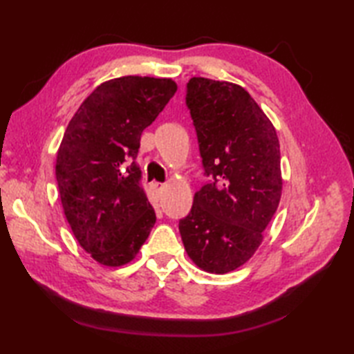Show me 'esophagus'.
Wrapping results in <instances>:
<instances>
[{
  "label": "esophagus",
  "instance_id": "esophagus-1",
  "mask_svg": "<svg viewBox=\"0 0 354 354\" xmlns=\"http://www.w3.org/2000/svg\"><path fill=\"white\" fill-rule=\"evenodd\" d=\"M153 189L156 193H162V190L165 189V184L162 183H153Z\"/></svg>",
  "mask_w": 354,
  "mask_h": 354
}]
</instances>
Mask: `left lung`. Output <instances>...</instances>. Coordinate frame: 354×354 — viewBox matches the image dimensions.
Wrapping results in <instances>:
<instances>
[{
    "label": "left lung",
    "mask_w": 354,
    "mask_h": 354,
    "mask_svg": "<svg viewBox=\"0 0 354 354\" xmlns=\"http://www.w3.org/2000/svg\"><path fill=\"white\" fill-rule=\"evenodd\" d=\"M187 106L214 183L194 193L179 232L194 265L228 274L259 250L280 204V142L272 122L237 84L192 77Z\"/></svg>",
    "instance_id": "8db88e82"
}]
</instances>
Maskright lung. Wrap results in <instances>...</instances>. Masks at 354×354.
<instances>
[{"label":"right lung","instance_id":"1","mask_svg":"<svg viewBox=\"0 0 354 354\" xmlns=\"http://www.w3.org/2000/svg\"><path fill=\"white\" fill-rule=\"evenodd\" d=\"M176 89L171 79H111L66 126L56 158L59 196L74 237L103 266L132 261L153 228L155 209L133 160L142 131Z\"/></svg>","mask_w":354,"mask_h":354}]
</instances>
